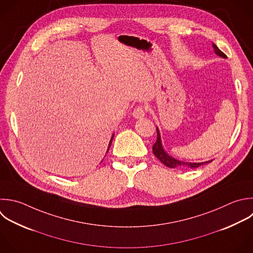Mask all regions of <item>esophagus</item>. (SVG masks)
<instances>
[{"instance_id": "1", "label": "esophagus", "mask_w": 253, "mask_h": 253, "mask_svg": "<svg viewBox=\"0 0 253 253\" xmlns=\"http://www.w3.org/2000/svg\"><path fill=\"white\" fill-rule=\"evenodd\" d=\"M132 116L135 118V119H141L145 116V110L142 106H138L136 107L133 112H132Z\"/></svg>"}]
</instances>
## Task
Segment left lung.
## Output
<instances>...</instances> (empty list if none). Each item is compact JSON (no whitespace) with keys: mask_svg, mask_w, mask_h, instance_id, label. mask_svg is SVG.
<instances>
[{"mask_svg":"<svg viewBox=\"0 0 253 253\" xmlns=\"http://www.w3.org/2000/svg\"><path fill=\"white\" fill-rule=\"evenodd\" d=\"M213 46V49H214V52L220 56V57H223V58H226V55L215 45V44H212ZM156 131H157V138H156V141L155 143L153 144L152 146V151H153V154L161 161L162 164H164L165 166L169 167V168H175V167H178V166H182V165H185V166H188V167H191V168H197L205 163H209V162H211V160L210 161H206V162H201V163H189V162H183V161H179V160H176L172 157H170L163 149L162 147V144H161V139H160V133H159V130L158 128H156Z\"/></svg>","mask_w":253,"mask_h":253,"instance_id":"1","label":"left lung"}]
</instances>
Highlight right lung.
<instances>
[{
    "label": "right lung",
    "mask_w": 253,
    "mask_h": 253,
    "mask_svg": "<svg viewBox=\"0 0 253 253\" xmlns=\"http://www.w3.org/2000/svg\"><path fill=\"white\" fill-rule=\"evenodd\" d=\"M112 138H113V137H112ZM111 143H112V140L110 141V144H109V146H111Z\"/></svg>",
    "instance_id": "1"
}]
</instances>
